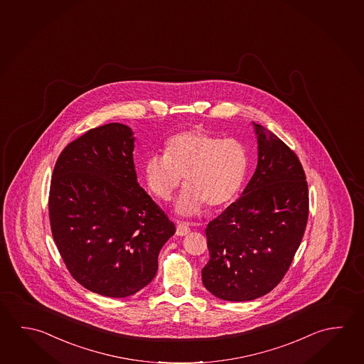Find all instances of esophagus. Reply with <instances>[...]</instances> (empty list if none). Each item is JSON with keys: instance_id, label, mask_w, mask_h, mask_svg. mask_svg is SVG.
Wrapping results in <instances>:
<instances>
[{"instance_id": "esophagus-1", "label": "esophagus", "mask_w": 364, "mask_h": 364, "mask_svg": "<svg viewBox=\"0 0 364 364\" xmlns=\"http://www.w3.org/2000/svg\"><path fill=\"white\" fill-rule=\"evenodd\" d=\"M191 232V226L186 223H176V234L179 236H185Z\"/></svg>"}]
</instances>
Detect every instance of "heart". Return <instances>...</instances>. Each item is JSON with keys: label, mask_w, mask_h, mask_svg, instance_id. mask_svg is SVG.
I'll use <instances>...</instances> for the list:
<instances>
[{"label": "heart", "mask_w": 364, "mask_h": 364, "mask_svg": "<svg viewBox=\"0 0 364 364\" xmlns=\"http://www.w3.org/2000/svg\"><path fill=\"white\" fill-rule=\"evenodd\" d=\"M247 167L248 154L240 141L194 128L170 136L165 154L147 157L143 175L148 189L161 200L173 197L184 176L186 186L175 202V210L191 216L204 203L215 208L232 200Z\"/></svg>", "instance_id": "heart-1"}]
</instances>
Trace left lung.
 Listing matches in <instances>:
<instances>
[{
	"mask_svg": "<svg viewBox=\"0 0 364 364\" xmlns=\"http://www.w3.org/2000/svg\"><path fill=\"white\" fill-rule=\"evenodd\" d=\"M252 124L258 144L255 173L205 229L210 261L202 281L210 294L230 301L257 299L282 280L308 221V185L296 154Z\"/></svg>",
	"mask_w": 364,
	"mask_h": 364,
	"instance_id": "obj_1",
	"label": "left lung"
}]
</instances>
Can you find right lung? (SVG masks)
I'll return each mask as SVG.
<instances>
[{
    "mask_svg": "<svg viewBox=\"0 0 364 364\" xmlns=\"http://www.w3.org/2000/svg\"><path fill=\"white\" fill-rule=\"evenodd\" d=\"M135 136L119 122L68 144L52 173L50 223L73 277L93 293L127 298L154 280L175 234L135 173Z\"/></svg>",
    "mask_w": 364,
    "mask_h": 364,
    "instance_id": "obj_1",
    "label": "right lung"
}]
</instances>
